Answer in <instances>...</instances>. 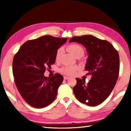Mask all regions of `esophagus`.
<instances>
[{"mask_svg":"<svg viewBox=\"0 0 131 131\" xmlns=\"http://www.w3.org/2000/svg\"><path fill=\"white\" fill-rule=\"evenodd\" d=\"M63 79H64V80H68L69 79H70V77H68V76H64L63 77Z\"/></svg>","mask_w":131,"mask_h":131,"instance_id":"34e87169","label":"esophagus"}]
</instances>
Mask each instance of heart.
<instances>
[{"label":"heart","mask_w":131,"mask_h":131,"mask_svg":"<svg viewBox=\"0 0 131 131\" xmlns=\"http://www.w3.org/2000/svg\"><path fill=\"white\" fill-rule=\"evenodd\" d=\"M68 50L70 53L74 55V56L77 57H81L83 56L84 54V50L83 48L81 46L77 44H70L67 47ZM62 53V48H59L57 51L56 54H55V60L58 61L60 59ZM79 68L76 66H65L61 69V72L63 74L68 75V76H72L76 73V71L78 70Z\"/></svg>","instance_id":"heart-1"}]
</instances>
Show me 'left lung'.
Wrapping results in <instances>:
<instances>
[{"label": "left lung", "mask_w": 131, "mask_h": 131, "mask_svg": "<svg viewBox=\"0 0 131 131\" xmlns=\"http://www.w3.org/2000/svg\"><path fill=\"white\" fill-rule=\"evenodd\" d=\"M81 44L88 57L85 69L92 76L87 84L76 78L73 92L77 100L88 106H95L105 101L113 90L118 79L119 58L118 51L107 40L92 35L71 38V42Z\"/></svg>", "instance_id": "left-lung-1"}]
</instances>
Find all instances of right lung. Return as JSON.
<instances>
[{
    "label": "right lung",
    "mask_w": 131,
    "mask_h": 131,
    "mask_svg": "<svg viewBox=\"0 0 131 131\" xmlns=\"http://www.w3.org/2000/svg\"><path fill=\"white\" fill-rule=\"evenodd\" d=\"M67 39L43 36L26 41L14 55L13 73L15 85L23 99L32 107H46L56 97L63 76L55 73L47 78L44 73L55 63L57 51Z\"/></svg>",
    "instance_id": "1"
}]
</instances>
